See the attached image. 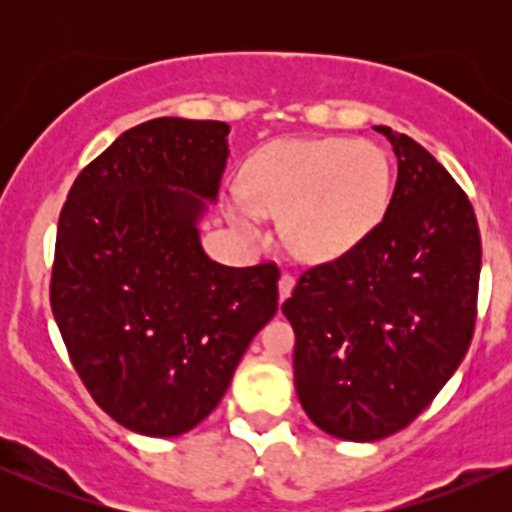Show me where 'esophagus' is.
Returning a JSON list of instances; mask_svg holds the SVG:
<instances>
[{"mask_svg":"<svg viewBox=\"0 0 512 512\" xmlns=\"http://www.w3.org/2000/svg\"><path fill=\"white\" fill-rule=\"evenodd\" d=\"M292 287H294V277L289 275V272H282V277H280V299H282V302H285V299L289 297Z\"/></svg>","mask_w":512,"mask_h":512,"instance_id":"esophagus-1","label":"esophagus"}]
</instances>
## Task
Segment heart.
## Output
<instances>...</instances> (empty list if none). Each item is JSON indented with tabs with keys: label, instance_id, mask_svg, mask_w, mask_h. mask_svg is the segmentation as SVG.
Segmentation results:
<instances>
[{
	"label": "heart",
	"instance_id": "obj_1",
	"mask_svg": "<svg viewBox=\"0 0 512 512\" xmlns=\"http://www.w3.org/2000/svg\"><path fill=\"white\" fill-rule=\"evenodd\" d=\"M391 170L374 143L349 138L280 141L245 168V193L230 198V215L250 235L267 218H285L289 250L327 262L354 250L384 215Z\"/></svg>",
	"mask_w": 512,
	"mask_h": 512
}]
</instances>
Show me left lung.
Wrapping results in <instances>:
<instances>
[{"label":"left lung","mask_w":512,"mask_h":512,"mask_svg":"<svg viewBox=\"0 0 512 512\" xmlns=\"http://www.w3.org/2000/svg\"><path fill=\"white\" fill-rule=\"evenodd\" d=\"M376 131L399 158L384 218L354 250L304 270L282 304L302 409L344 441L409 426L463 361L478 314L471 200L421 143Z\"/></svg>","instance_id":"left-lung-1"}]
</instances>
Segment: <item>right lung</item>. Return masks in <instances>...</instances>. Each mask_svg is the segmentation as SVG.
I'll use <instances>...</instances> for the list:
<instances>
[{"label": "right lung", "mask_w": 512, "mask_h": 512, "mask_svg": "<svg viewBox=\"0 0 512 512\" xmlns=\"http://www.w3.org/2000/svg\"><path fill=\"white\" fill-rule=\"evenodd\" d=\"M227 131L188 118L128 128L76 175L59 215L49 299L61 339L91 399L143 436L198 426L280 304L275 262L225 267L200 247Z\"/></svg>", "instance_id": "right-lung-1"}]
</instances>
